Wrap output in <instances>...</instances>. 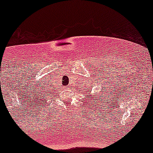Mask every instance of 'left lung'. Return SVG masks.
Masks as SVG:
<instances>
[{
  "label": "left lung",
  "instance_id": "8db88e82",
  "mask_svg": "<svg viewBox=\"0 0 153 153\" xmlns=\"http://www.w3.org/2000/svg\"><path fill=\"white\" fill-rule=\"evenodd\" d=\"M95 99H96V96H94V99H93V100H95Z\"/></svg>",
  "mask_w": 153,
  "mask_h": 153
}]
</instances>
